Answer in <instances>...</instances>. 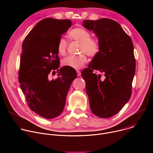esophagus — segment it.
Here are the masks:
<instances>
[{"label": "esophagus", "mask_w": 153, "mask_h": 153, "mask_svg": "<svg viewBox=\"0 0 153 153\" xmlns=\"http://www.w3.org/2000/svg\"><path fill=\"white\" fill-rule=\"evenodd\" d=\"M77 76H81V73H80V71H77Z\"/></svg>", "instance_id": "obj_1"}]
</instances>
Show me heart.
Masks as SVG:
<instances>
[{
	"label": "heart",
	"mask_w": 153,
	"mask_h": 153,
	"mask_svg": "<svg viewBox=\"0 0 153 153\" xmlns=\"http://www.w3.org/2000/svg\"><path fill=\"white\" fill-rule=\"evenodd\" d=\"M70 37L80 43V53H85L89 56H94L99 50V44L97 39L91 37L89 31L82 28H76L72 30L69 34ZM68 42L64 38H60L57 43V49L59 54L66 53ZM87 60L84 53L78 56H69L62 60L63 66L74 70L82 68Z\"/></svg>",
	"instance_id": "obj_1"
}]
</instances>
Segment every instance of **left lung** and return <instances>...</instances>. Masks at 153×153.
I'll return each mask as SVG.
<instances>
[{
  "mask_svg": "<svg viewBox=\"0 0 153 153\" xmlns=\"http://www.w3.org/2000/svg\"><path fill=\"white\" fill-rule=\"evenodd\" d=\"M83 26L93 31L99 40V50L81 73L94 114L109 118L116 114L131 95L136 71L133 44L130 37L117 22L106 18L84 20ZM94 69L104 73H93Z\"/></svg>",
  "mask_w": 153,
  "mask_h": 153,
  "instance_id": "8db88e82",
  "label": "left lung"
}]
</instances>
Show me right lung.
I'll return each mask as SVG.
<instances>
[{"label": "right lung", "instance_id": "right-lung-1", "mask_svg": "<svg viewBox=\"0 0 153 153\" xmlns=\"http://www.w3.org/2000/svg\"><path fill=\"white\" fill-rule=\"evenodd\" d=\"M71 25L68 19H44L34 26L22 43L19 71L20 88L31 110L46 119L62 113L71 84L77 77L74 69H59L58 41ZM56 70L58 77L50 80L48 74Z\"/></svg>", "mask_w": 153, "mask_h": 153}]
</instances>
